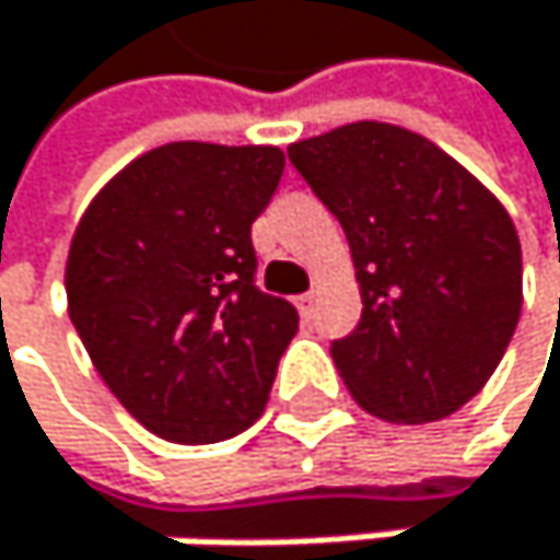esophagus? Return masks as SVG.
Here are the masks:
<instances>
[{
	"label": "esophagus",
	"instance_id": "obj_1",
	"mask_svg": "<svg viewBox=\"0 0 560 560\" xmlns=\"http://www.w3.org/2000/svg\"><path fill=\"white\" fill-rule=\"evenodd\" d=\"M295 305H299L302 318H312V315H315V305H318V295H315V292H305V295L295 299Z\"/></svg>",
	"mask_w": 560,
	"mask_h": 560
}]
</instances>
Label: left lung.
<instances>
[{
	"mask_svg": "<svg viewBox=\"0 0 560 560\" xmlns=\"http://www.w3.org/2000/svg\"><path fill=\"white\" fill-rule=\"evenodd\" d=\"M352 252L359 326L332 362L365 413L433 423L493 376L521 318V242L490 190L427 137L359 120L289 147Z\"/></svg>",
	"mask_w": 560,
	"mask_h": 560,
	"instance_id": "obj_1",
	"label": "left lung"
}]
</instances>
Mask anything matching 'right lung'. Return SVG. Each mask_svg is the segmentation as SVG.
Here are the masks:
<instances>
[{
  "instance_id": "add662e5",
  "label": "right lung",
  "mask_w": 560,
  "mask_h": 560,
  "mask_svg": "<svg viewBox=\"0 0 560 560\" xmlns=\"http://www.w3.org/2000/svg\"><path fill=\"white\" fill-rule=\"evenodd\" d=\"M285 171L278 147L164 143L83 211L70 318L124 410L171 443H218L268 402L299 332L292 302L255 285L252 221Z\"/></svg>"
}]
</instances>
